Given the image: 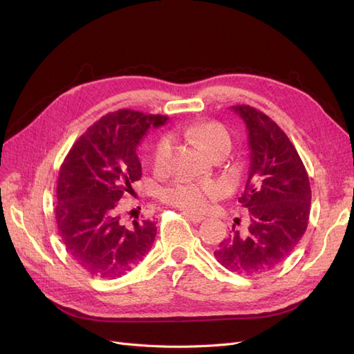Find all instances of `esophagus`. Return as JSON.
<instances>
[{"label":"esophagus","mask_w":354,"mask_h":354,"mask_svg":"<svg viewBox=\"0 0 354 354\" xmlns=\"http://www.w3.org/2000/svg\"><path fill=\"white\" fill-rule=\"evenodd\" d=\"M183 216H185L187 220H190L192 223H201V221L203 220L202 216H198V214H192V212H189V211H183Z\"/></svg>","instance_id":"esophagus-1"}]
</instances>
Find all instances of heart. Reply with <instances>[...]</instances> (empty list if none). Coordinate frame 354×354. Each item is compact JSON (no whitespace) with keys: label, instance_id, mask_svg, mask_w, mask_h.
I'll list each match as a JSON object with an SVG mask.
<instances>
[{"label":"heart","instance_id":"obj_1","mask_svg":"<svg viewBox=\"0 0 354 354\" xmlns=\"http://www.w3.org/2000/svg\"><path fill=\"white\" fill-rule=\"evenodd\" d=\"M183 136L196 142L211 156L224 151L229 152L232 145L226 127L216 121L190 124L183 128ZM171 147H173V143H171L169 137H162L156 143L153 151V164L156 168H165L168 165ZM220 194L221 186L216 181H199L196 183V181L180 180L162 190V199L181 209L198 212L205 209L209 202L217 199Z\"/></svg>","mask_w":354,"mask_h":354}]
</instances>
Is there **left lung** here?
<instances>
[{"mask_svg":"<svg viewBox=\"0 0 354 354\" xmlns=\"http://www.w3.org/2000/svg\"><path fill=\"white\" fill-rule=\"evenodd\" d=\"M232 111L248 131V180L239 198L248 223L242 229L233 224L214 257L233 273L254 276L274 269L295 250L307 229L312 190L303 160L279 125L248 104Z\"/></svg>","mask_w":354,"mask_h":354,"instance_id":"obj_1","label":"left lung"}]
</instances>
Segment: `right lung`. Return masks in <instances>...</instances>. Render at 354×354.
Returning a JSON list of instances; mask_svg holds the SVG:
<instances>
[{"instance_id": "right-lung-1", "label": "right lung", "mask_w": 354, "mask_h": 354, "mask_svg": "<svg viewBox=\"0 0 354 354\" xmlns=\"http://www.w3.org/2000/svg\"><path fill=\"white\" fill-rule=\"evenodd\" d=\"M164 115L121 109L104 115L85 131L63 160L57 178L56 223L63 245L84 270L115 279L151 251L156 224L136 218L127 224L120 201L133 195L142 177L137 145Z\"/></svg>"}]
</instances>
